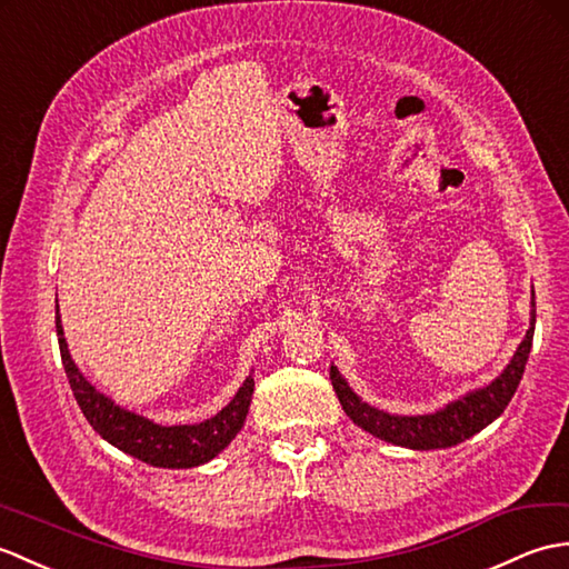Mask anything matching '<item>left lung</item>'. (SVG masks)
Listing matches in <instances>:
<instances>
[{
    "mask_svg": "<svg viewBox=\"0 0 569 569\" xmlns=\"http://www.w3.org/2000/svg\"><path fill=\"white\" fill-rule=\"evenodd\" d=\"M536 307V301H533ZM533 323H536V311L531 317V328L526 331V338L521 340L519 350L511 358L509 368L503 370L495 382L485 389H477L472 395H467L458 401L448 403L446 409L426 416H395L385 413L380 409L365 403L356 391L348 387L343 377L338 375L336 368H331V382L338 395L340 407L358 423L365 431L387 440V443H395L401 448H413V450H436V448H450L458 446L462 440L482 431L485 426L501 416V411L509 407L516 387H519L528 352L533 346Z\"/></svg>",
    "mask_w": 569,
    "mask_h": 569,
    "instance_id": "obj_1",
    "label": "left lung"
}]
</instances>
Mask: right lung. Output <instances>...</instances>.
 Instances as JSON below:
<instances>
[{
	"label": "right lung",
	"mask_w": 569,
	"mask_h": 569,
	"mask_svg": "<svg viewBox=\"0 0 569 569\" xmlns=\"http://www.w3.org/2000/svg\"><path fill=\"white\" fill-rule=\"evenodd\" d=\"M56 331L60 343L62 368H66L68 382L74 399H78L84 419L90 421L94 431L109 440L111 446L129 452L141 462L153 467H168V470H182V467H197L209 462L231 443L236 433L241 431L246 413L252 397V377L238 389L229 407H223L217 416H211L204 423L194 426H160L143 419V416L117 407L111 399L84 380L82 372L74 368L70 350L62 336L60 317L56 313Z\"/></svg>",
	"instance_id": "right-lung-1"
}]
</instances>
